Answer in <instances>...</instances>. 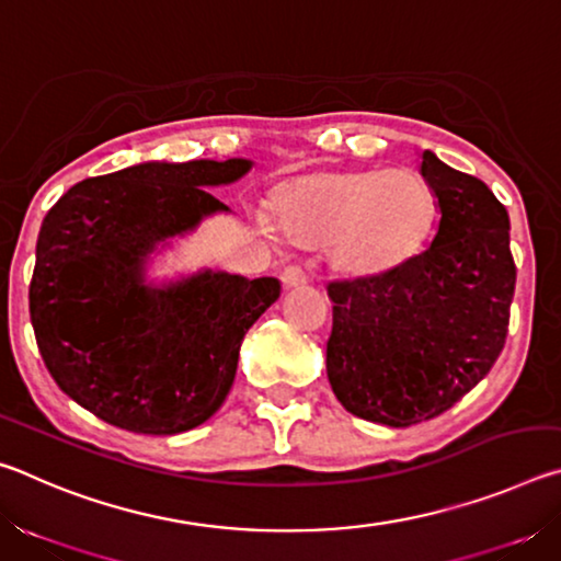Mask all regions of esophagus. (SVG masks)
<instances>
[{
	"mask_svg": "<svg viewBox=\"0 0 561 561\" xmlns=\"http://www.w3.org/2000/svg\"><path fill=\"white\" fill-rule=\"evenodd\" d=\"M282 282L287 289H294V287H301V284H307L309 274L301 267V264H289V267L282 272Z\"/></svg>",
	"mask_w": 561,
	"mask_h": 561,
	"instance_id": "1",
	"label": "esophagus"
}]
</instances>
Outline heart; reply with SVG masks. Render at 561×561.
<instances>
[{"label": "heart", "mask_w": 561, "mask_h": 561, "mask_svg": "<svg viewBox=\"0 0 561 561\" xmlns=\"http://www.w3.org/2000/svg\"><path fill=\"white\" fill-rule=\"evenodd\" d=\"M277 215L294 242L329 252L348 277H378L421 250L435 220L425 180L408 170H327L289 180Z\"/></svg>", "instance_id": "heart-1"}]
</instances>
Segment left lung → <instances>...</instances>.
Segmentation results:
<instances>
[{
  "label": "left lung",
  "instance_id": "1",
  "mask_svg": "<svg viewBox=\"0 0 561 561\" xmlns=\"http://www.w3.org/2000/svg\"><path fill=\"white\" fill-rule=\"evenodd\" d=\"M431 247L378 277L331 282L327 374L348 413L391 428L431 421L478 386L505 346L517 267L510 215L482 180L431 150Z\"/></svg>",
  "mask_w": 561,
  "mask_h": 561
}]
</instances>
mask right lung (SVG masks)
Returning <instances> with one entry per match:
<instances>
[{
    "mask_svg": "<svg viewBox=\"0 0 561 561\" xmlns=\"http://www.w3.org/2000/svg\"><path fill=\"white\" fill-rule=\"evenodd\" d=\"M250 168L244 158L138 163L81 180L46 213L30 284L36 344L56 386L101 421L173 435L230 393L242 339L282 284L205 270L153 287L146 262L168 237L230 210L205 187Z\"/></svg>",
    "mask_w": 561,
    "mask_h": 561,
    "instance_id": "add662e5",
    "label": "right lung"
}]
</instances>
